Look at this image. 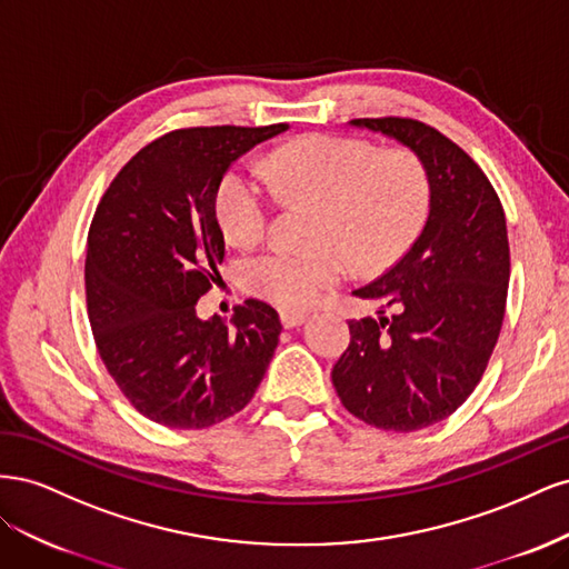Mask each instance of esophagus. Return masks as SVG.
Listing matches in <instances>:
<instances>
[{
    "label": "esophagus",
    "mask_w": 569,
    "mask_h": 569,
    "mask_svg": "<svg viewBox=\"0 0 569 569\" xmlns=\"http://www.w3.org/2000/svg\"><path fill=\"white\" fill-rule=\"evenodd\" d=\"M280 320H282V325L287 327H297V325H301L303 320H306V313H301V311H282L280 313Z\"/></svg>",
    "instance_id": "esophagus-1"
}]
</instances>
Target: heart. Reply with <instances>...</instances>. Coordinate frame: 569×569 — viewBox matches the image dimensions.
Returning <instances> with one entry per match:
<instances>
[{"instance_id": "heart-1", "label": "heart", "mask_w": 569, "mask_h": 569, "mask_svg": "<svg viewBox=\"0 0 569 569\" xmlns=\"http://www.w3.org/2000/svg\"><path fill=\"white\" fill-rule=\"evenodd\" d=\"M268 180L287 201L313 203L311 249L272 247L242 263L251 295L282 308H303L360 270L393 263L418 237L429 211V176L406 147L377 151L353 137L316 134L289 142L268 159ZM216 218L234 244H253L272 218L263 178L234 166L216 189Z\"/></svg>"}]
</instances>
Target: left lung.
<instances>
[{"mask_svg":"<svg viewBox=\"0 0 569 569\" xmlns=\"http://www.w3.org/2000/svg\"><path fill=\"white\" fill-rule=\"evenodd\" d=\"M422 159L429 216L382 278L356 289L377 318L349 320L332 385L351 416L418 432L475 391L501 335L510 280L506 213L489 178L449 137L412 118H356Z\"/></svg>","mask_w":569,"mask_h":569,"instance_id":"8db88e82","label":"left lung"}]
</instances>
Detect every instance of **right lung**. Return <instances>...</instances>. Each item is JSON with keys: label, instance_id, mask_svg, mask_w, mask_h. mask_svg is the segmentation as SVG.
Returning a JSON list of instances; mask_svg holds the SVG:
<instances>
[{"label": "right lung", "instance_id": "right-lung-1", "mask_svg": "<svg viewBox=\"0 0 569 569\" xmlns=\"http://www.w3.org/2000/svg\"><path fill=\"white\" fill-rule=\"evenodd\" d=\"M287 126L173 130L120 168L101 197L84 261L97 351L126 399L151 422L203 429L232 418L261 385L282 325L249 299L232 327L199 320L220 278L226 239L216 189L228 168Z\"/></svg>", "mask_w": 569, "mask_h": 569}]
</instances>
